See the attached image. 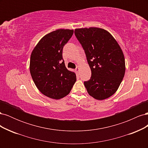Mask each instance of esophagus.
Wrapping results in <instances>:
<instances>
[{
	"label": "esophagus",
	"mask_w": 148,
	"mask_h": 148,
	"mask_svg": "<svg viewBox=\"0 0 148 148\" xmlns=\"http://www.w3.org/2000/svg\"><path fill=\"white\" fill-rule=\"evenodd\" d=\"M75 71H76V73H79V66H77V68H76L75 69Z\"/></svg>",
	"instance_id": "1"
}]
</instances>
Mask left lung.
Returning <instances> with one entry per match:
<instances>
[{
  "mask_svg": "<svg viewBox=\"0 0 148 148\" xmlns=\"http://www.w3.org/2000/svg\"><path fill=\"white\" fill-rule=\"evenodd\" d=\"M75 34L91 70V79L84 82L88 94L97 100L109 98L117 91L124 77L125 62L122 49L104 29L77 28Z\"/></svg>",
  "mask_w": 148,
  "mask_h": 148,
  "instance_id": "1",
  "label": "left lung"
}]
</instances>
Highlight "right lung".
<instances>
[{"mask_svg": "<svg viewBox=\"0 0 148 148\" xmlns=\"http://www.w3.org/2000/svg\"><path fill=\"white\" fill-rule=\"evenodd\" d=\"M73 29H59L42 37L30 57L29 71L39 91L53 99L70 93L77 77L67 70L62 58L65 44L72 36Z\"/></svg>", "mask_w": 148, "mask_h": 148, "instance_id": "1", "label": "right lung"}]
</instances>
